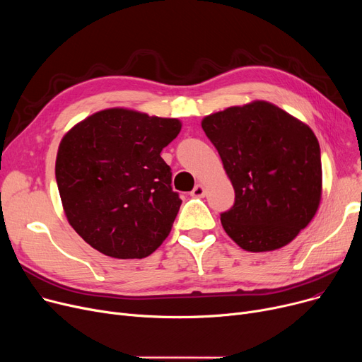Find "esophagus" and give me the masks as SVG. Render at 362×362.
I'll use <instances>...</instances> for the list:
<instances>
[{"instance_id":"34e87169","label":"esophagus","mask_w":362,"mask_h":362,"mask_svg":"<svg viewBox=\"0 0 362 362\" xmlns=\"http://www.w3.org/2000/svg\"><path fill=\"white\" fill-rule=\"evenodd\" d=\"M205 187H204V185H201V183H198V185H195V187H194V191L191 192V195L192 197H195V198H202V197H205Z\"/></svg>"}]
</instances>
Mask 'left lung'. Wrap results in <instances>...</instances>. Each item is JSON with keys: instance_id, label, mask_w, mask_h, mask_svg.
<instances>
[{"instance_id": "8db88e82", "label": "left lung", "mask_w": 362, "mask_h": 362, "mask_svg": "<svg viewBox=\"0 0 362 362\" xmlns=\"http://www.w3.org/2000/svg\"><path fill=\"white\" fill-rule=\"evenodd\" d=\"M235 189L221 224L242 250L267 252L291 243L321 199V156L314 132L267 101L229 107L204 117Z\"/></svg>"}]
</instances>
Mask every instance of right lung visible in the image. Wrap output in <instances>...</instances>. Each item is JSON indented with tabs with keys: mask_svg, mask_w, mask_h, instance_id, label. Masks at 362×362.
I'll use <instances>...</instances> for the list:
<instances>
[{
	"mask_svg": "<svg viewBox=\"0 0 362 362\" xmlns=\"http://www.w3.org/2000/svg\"><path fill=\"white\" fill-rule=\"evenodd\" d=\"M180 129L177 119L107 108L63 136L57 186L70 226L93 250L145 258L165 240L182 199L160 154Z\"/></svg>",
	"mask_w": 362,
	"mask_h": 362,
	"instance_id": "obj_1",
	"label": "right lung"
}]
</instances>
